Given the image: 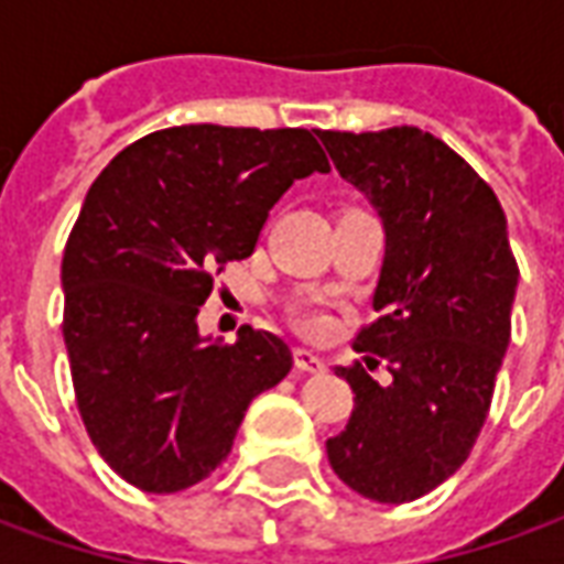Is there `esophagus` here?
Here are the masks:
<instances>
[{
  "mask_svg": "<svg viewBox=\"0 0 564 564\" xmlns=\"http://www.w3.org/2000/svg\"><path fill=\"white\" fill-rule=\"evenodd\" d=\"M293 359H295V368H299V371H307V375H319V371H326V362H323L317 354L305 350V347H299V350L293 354Z\"/></svg>",
  "mask_w": 564,
  "mask_h": 564,
  "instance_id": "esophagus-1",
  "label": "esophagus"
}]
</instances>
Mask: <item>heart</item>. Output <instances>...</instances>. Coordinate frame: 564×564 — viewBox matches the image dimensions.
<instances>
[{
  "instance_id": "obj_1",
  "label": "heart",
  "mask_w": 564,
  "mask_h": 564,
  "mask_svg": "<svg viewBox=\"0 0 564 564\" xmlns=\"http://www.w3.org/2000/svg\"><path fill=\"white\" fill-rule=\"evenodd\" d=\"M319 326V319H307V329H317Z\"/></svg>"
}]
</instances>
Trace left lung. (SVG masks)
<instances>
[{
  "instance_id": "1",
  "label": "left lung",
  "mask_w": 564,
  "mask_h": 564,
  "mask_svg": "<svg viewBox=\"0 0 564 564\" xmlns=\"http://www.w3.org/2000/svg\"><path fill=\"white\" fill-rule=\"evenodd\" d=\"M335 169L375 205L387 253L375 311L356 335L368 368H335L354 414L326 441L332 471L362 498L404 505L462 468L489 414L510 344L520 269L508 220L480 174L432 132H319Z\"/></svg>"
}]
</instances>
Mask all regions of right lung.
I'll list each match as a JSON object with an SVG mask.
<instances>
[{
    "label": "right lung",
    "mask_w": 564,
    "mask_h": 564,
    "mask_svg": "<svg viewBox=\"0 0 564 564\" xmlns=\"http://www.w3.org/2000/svg\"><path fill=\"white\" fill-rule=\"evenodd\" d=\"M329 160L307 129L172 127L93 181L63 253V338L87 435L127 484L169 496L220 465L290 347L198 332L214 278L257 247L269 210Z\"/></svg>",
    "instance_id": "add662e5"
}]
</instances>
